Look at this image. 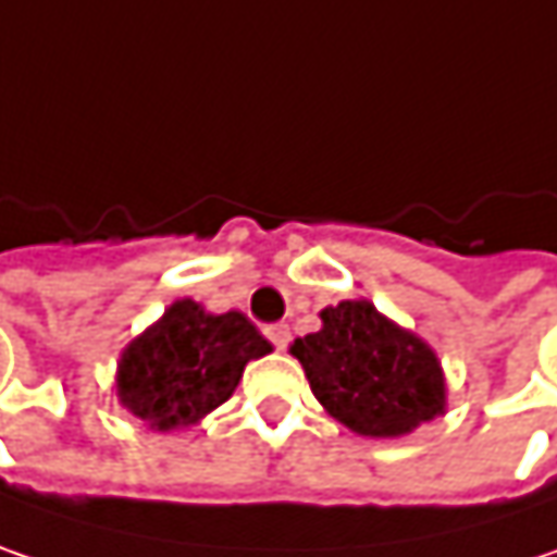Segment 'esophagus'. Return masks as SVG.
I'll list each match as a JSON object with an SVG mask.
<instances>
[{
	"label": "esophagus",
	"mask_w": 557,
	"mask_h": 557,
	"mask_svg": "<svg viewBox=\"0 0 557 557\" xmlns=\"http://www.w3.org/2000/svg\"><path fill=\"white\" fill-rule=\"evenodd\" d=\"M265 338L282 351V348L288 345V338H292V330H288L285 323H272V326H265Z\"/></svg>",
	"instance_id": "esophagus-1"
}]
</instances>
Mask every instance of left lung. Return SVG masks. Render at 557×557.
<instances>
[{
	"mask_svg": "<svg viewBox=\"0 0 557 557\" xmlns=\"http://www.w3.org/2000/svg\"><path fill=\"white\" fill-rule=\"evenodd\" d=\"M320 320V333L295 338L292 355L336 421L364 437H403L444 416V371L428 342L386 320L371 300H342Z\"/></svg>",
	"mask_w": 557,
	"mask_h": 557,
	"instance_id": "8db88e82",
	"label": "left lung"
}]
</instances>
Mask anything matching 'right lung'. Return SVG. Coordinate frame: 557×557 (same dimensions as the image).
I'll return each mask as SVG.
<instances>
[{
    "label": "right lung",
    "mask_w": 557,
    "mask_h": 557,
    "mask_svg": "<svg viewBox=\"0 0 557 557\" xmlns=\"http://www.w3.org/2000/svg\"><path fill=\"white\" fill-rule=\"evenodd\" d=\"M269 351L272 345L244 313H206L196 300H174L154 326L123 348L116 396L154 431L189 428L227 403L247 361Z\"/></svg>",
    "instance_id": "obj_1"
}]
</instances>
